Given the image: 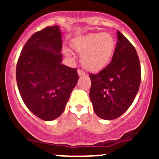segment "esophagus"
I'll list each match as a JSON object with an SVG mask.
<instances>
[{
  "label": "esophagus",
  "instance_id": "esophagus-1",
  "mask_svg": "<svg viewBox=\"0 0 159 159\" xmlns=\"http://www.w3.org/2000/svg\"><path fill=\"white\" fill-rule=\"evenodd\" d=\"M78 75L79 76H84V75H85V73L82 70H78Z\"/></svg>",
  "mask_w": 159,
  "mask_h": 159
}]
</instances>
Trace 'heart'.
I'll return each mask as SVG.
<instances>
[{
  "label": "heart",
  "instance_id": "1",
  "mask_svg": "<svg viewBox=\"0 0 159 159\" xmlns=\"http://www.w3.org/2000/svg\"><path fill=\"white\" fill-rule=\"evenodd\" d=\"M71 46L81 54L83 68L97 73L105 69L109 64L115 51L116 41L111 33L97 32L78 37ZM65 54L70 55L68 50H65Z\"/></svg>",
  "mask_w": 159,
  "mask_h": 159
}]
</instances>
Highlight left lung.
Here are the masks:
<instances>
[{
  "label": "left lung",
  "instance_id": "left-lung-1",
  "mask_svg": "<svg viewBox=\"0 0 159 159\" xmlns=\"http://www.w3.org/2000/svg\"><path fill=\"white\" fill-rule=\"evenodd\" d=\"M111 61L98 74L89 76L90 99L99 118L113 120L134 102L141 82V67L136 50L120 31Z\"/></svg>",
  "mask_w": 159,
  "mask_h": 159
}]
</instances>
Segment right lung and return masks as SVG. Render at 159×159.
Segmentation results:
<instances>
[{
  "label": "right lung",
  "instance_id": "obj_1",
  "mask_svg": "<svg viewBox=\"0 0 159 159\" xmlns=\"http://www.w3.org/2000/svg\"><path fill=\"white\" fill-rule=\"evenodd\" d=\"M57 25L34 34L19 56L17 87L24 103L37 117L52 121L65 111L79 76L62 65V35Z\"/></svg>",
  "mask_w": 159,
  "mask_h": 159
}]
</instances>
